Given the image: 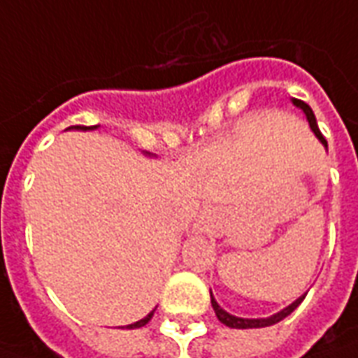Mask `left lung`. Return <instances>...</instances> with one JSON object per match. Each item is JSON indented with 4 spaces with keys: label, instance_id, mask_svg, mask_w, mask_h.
Segmentation results:
<instances>
[{
    "label": "left lung",
    "instance_id": "obj_1",
    "mask_svg": "<svg viewBox=\"0 0 358 358\" xmlns=\"http://www.w3.org/2000/svg\"><path fill=\"white\" fill-rule=\"evenodd\" d=\"M293 103L296 106H300L302 110H304L308 122H310V127H312V131L315 133V136H317L319 141L324 144V148H327V141H324V136L321 135V131H319L317 122H315V116H313V110L310 108V105H308V103H304V101H300V99H293ZM210 300H212V308H214L215 315H217V319H220L223 324H227V327H231V329H261V327H270V324L280 323L282 319L287 317L289 313H293L294 310L299 308V304L302 302V300H304V296H300V299L294 300L291 306H287L285 310L274 313V315H270V317H266V319L234 317V315H231V313H227L225 310H222V308L217 306V302H215V299L212 296V293H210Z\"/></svg>",
    "mask_w": 358,
    "mask_h": 358
}]
</instances>
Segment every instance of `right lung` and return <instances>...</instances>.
<instances>
[{
	"instance_id": "obj_1",
	"label": "right lung",
	"mask_w": 358,
	"mask_h": 358,
	"mask_svg": "<svg viewBox=\"0 0 358 358\" xmlns=\"http://www.w3.org/2000/svg\"><path fill=\"white\" fill-rule=\"evenodd\" d=\"M76 127H80V125H76ZM95 127H97V125H92V127H88V129H95ZM82 129H86V127H82ZM154 312H155V310H154ZM154 312H150L148 315H146V317L141 319V321H136V323L127 324V329H141V327H144V324L148 323L150 319H152V315H154Z\"/></svg>"
}]
</instances>
